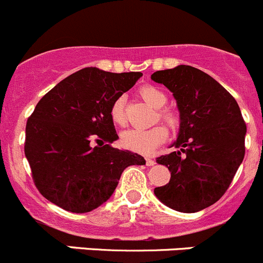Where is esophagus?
Instances as JSON below:
<instances>
[{
	"mask_svg": "<svg viewBox=\"0 0 263 263\" xmlns=\"http://www.w3.org/2000/svg\"><path fill=\"white\" fill-rule=\"evenodd\" d=\"M145 163H147V166H153L156 163V161L153 160V158L148 157V158H145Z\"/></svg>",
	"mask_w": 263,
	"mask_h": 263,
	"instance_id": "34e87169",
	"label": "esophagus"
}]
</instances>
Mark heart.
Returning <instances> with one entry per match:
<instances>
[{
  "label": "heart",
  "mask_w": 263,
  "mask_h": 263,
  "mask_svg": "<svg viewBox=\"0 0 263 263\" xmlns=\"http://www.w3.org/2000/svg\"><path fill=\"white\" fill-rule=\"evenodd\" d=\"M139 95L145 102L152 107L158 108L157 116L166 124L171 130H175L180 125V115L176 110L163 107L167 102V96L160 88L155 85L145 84L140 87ZM110 118L114 124L123 126L126 123L125 111H124V97H118L112 102L110 108ZM167 138V129L163 125H155L149 129H130L121 134L120 143L125 149L133 152L148 155L156 147L162 144Z\"/></svg>",
  "instance_id": "obj_1"
}]
</instances>
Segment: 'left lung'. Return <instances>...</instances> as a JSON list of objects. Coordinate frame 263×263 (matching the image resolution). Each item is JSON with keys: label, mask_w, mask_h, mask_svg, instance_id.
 I'll list each match as a JSON object with an SVG mask.
<instances>
[{"label": "left lung", "mask_w": 263, "mask_h": 263, "mask_svg": "<svg viewBox=\"0 0 263 263\" xmlns=\"http://www.w3.org/2000/svg\"><path fill=\"white\" fill-rule=\"evenodd\" d=\"M173 92L180 112L179 151L156 158L171 173L155 188L162 203L192 214L216 203L228 191L246 153L247 125L235 98L214 78L188 65L151 75Z\"/></svg>", "instance_id": "left-lung-1"}]
</instances>
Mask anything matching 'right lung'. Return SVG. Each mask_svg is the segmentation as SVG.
<instances>
[{
  "instance_id": "right-lung-1",
  "label": "right lung",
  "mask_w": 263,
  "mask_h": 263,
  "mask_svg": "<svg viewBox=\"0 0 263 263\" xmlns=\"http://www.w3.org/2000/svg\"><path fill=\"white\" fill-rule=\"evenodd\" d=\"M142 75L85 67L41 98L27 121L24 152L44 198L89 212L110 198L128 166L145 165L138 153L111 145L119 138L111 105Z\"/></svg>"
}]
</instances>
